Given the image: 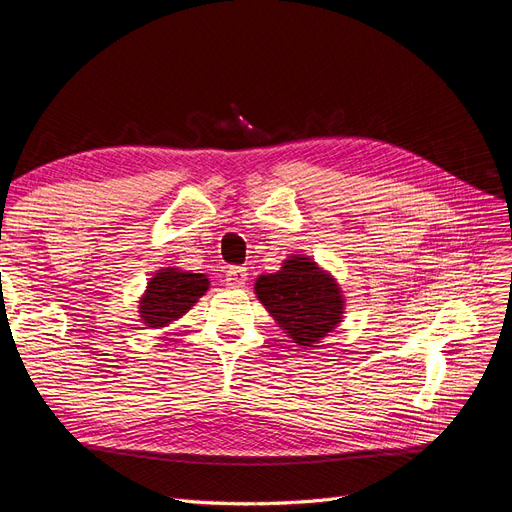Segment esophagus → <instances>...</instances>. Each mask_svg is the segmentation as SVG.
Here are the masks:
<instances>
[{"mask_svg": "<svg viewBox=\"0 0 512 512\" xmlns=\"http://www.w3.org/2000/svg\"><path fill=\"white\" fill-rule=\"evenodd\" d=\"M247 282V269L243 267H230L226 271V284L230 288H243Z\"/></svg>", "mask_w": 512, "mask_h": 512, "instance_id": "1", "label": "esophagus"}]
</instances>
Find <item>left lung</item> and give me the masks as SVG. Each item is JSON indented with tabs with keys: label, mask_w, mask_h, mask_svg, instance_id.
<instances>
[{
	"label": "left lung",
	"mask_w": 512,
	"mask_h": 512,
	"mask_svg": "<svg viewBox=\"0 0 512 512\" xmlns=\"http://www.w3.org/2000/svg\"><path fill=\"white\" fill-rule=\"evenodd\" d=\"M256 294L299 346L316 344L342 322V290L329 273L303 256H290L282 271L260 275Z\"/></svg>",
	"instance_id": "obj_1"
}]
</instances>
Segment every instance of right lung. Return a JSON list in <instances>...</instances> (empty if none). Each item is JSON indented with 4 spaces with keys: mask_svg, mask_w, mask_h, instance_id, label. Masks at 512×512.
<instances>
[{
    "mask_svg": "<svg viewBox=\"0 0 512 512\" xmlns=\"http://www.w3.org/2000/svg\"><path fill=\"white\" fill-rule=\"evenodd\" d=\"M209 288L207 275L179 269H162L151 277L145 297L141 299V318L147 327H166L177 320L203 297Z\"/></svg>",
    "mask_w": 512,
    "mask_h": 512,
    "instance_id": "1",
    "label": "right lung"
}]
</instances>
